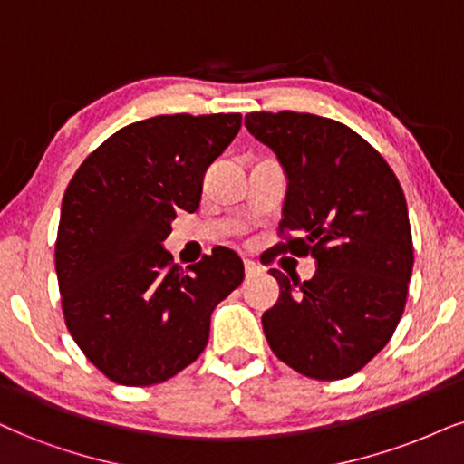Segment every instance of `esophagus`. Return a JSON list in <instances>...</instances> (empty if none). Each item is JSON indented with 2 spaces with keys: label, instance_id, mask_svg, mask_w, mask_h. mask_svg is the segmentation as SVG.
Returning <instances> with one entry per match:
<instances>
[{
  "label": "esophagus",
  "instance_id": "obj_1",
  "mask_svg": "<svg viewBox=\"0 0 464 464\" xmlns=\"http://www.w3.org/2000/svg\"><path fill=\"white\" fill-rule=\"evenodd\" d=\"M262 273V268L256 265V262H251V260H245V277L247 279H251V277H256V276H260Z\"/></svg>",
  "mask_w": 464,
  "mask_h": 464
}]
</instances>
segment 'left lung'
I'll return each instance as SVG.
<instances>
[{
  "instance_id": "obj_1",
  "label": "left lung",
  "mask_w": 464,
  "mask_h": 464,
  "mask_svg": "<svg viewBox=\"0 0 464 464\" xmlns=\"http://www.w3.org/2000/svg\"><path fill=\"white\" fill-rule=\"evenodd\" d=\"M245 127L288 176L273 251L318 265L307 282L271 268L279 299L262 316L268 346L303 376L346 379L385 348L407 305L413 238L402 187L379 150L337 120L254 111Z\"/></svg>"
}]
</instances>
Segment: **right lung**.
<instances>
[{
    "label": "right lung",
    "instance_id": "add662e5",
    "mask_svg": "<svg viewBox=\"0 0 464 464\" xmlns=\"http://www.w3.org/2000/svg\"><path fill=\"white\" fill-rule=\"evenodd\" d=\"M241 120L174 113L133 122L68 182L55 241L62 312L77 346L113 382L157 385L196 362L217 303L243 282L232 249L182 271L161 245L179 210L199 208L204 171Z\"/></svg>",
    "mask_w": 464,
    "mask_h": 464
}]
</instances>
